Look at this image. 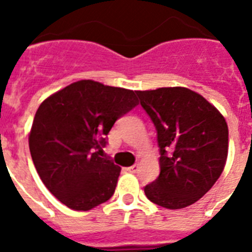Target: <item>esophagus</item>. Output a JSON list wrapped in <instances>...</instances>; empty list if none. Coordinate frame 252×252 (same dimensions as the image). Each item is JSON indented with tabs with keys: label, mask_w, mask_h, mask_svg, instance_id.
Segmentation results:
<instances>
[{
	"label": "esophagus",
	"mask_w": 252,
	"mask_h": 252,
	"mask_svg": "<svg viewBox=\"0 0 252 252\" xmlns=\"http://www.w3.org/2000/svg\"><path fill=\"white\" fill-rule=\"evenodd\" d=\"M126 170H128V171H129V172H137V170H138V165L130 166V167H128V168H126Z\"/></svg>",
	"instance_id": "obj_1"
}]
</instances>
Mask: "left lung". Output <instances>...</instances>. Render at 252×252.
<instances>
[{
  "label": "left lung",
  "mask_w": 252,
  "mask_h": 252,
  "mask_svg": "<svg viewBox=\"0 0 252 252\" xmlns=\"http://www.w3.org/2000/svg\"><path fill=\"white\" fill-rule=\"evenodd\" d=\"M152 119L159 148L161 172L145 186L146 197L167 209L196 203L222 174L229 129L215 106L186 87L136 91Z\"/></svg>",
  "instance_id": "8db88e82"
}]
</instances>
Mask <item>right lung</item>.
<instances>
[{
	"label": "right lung",
	"mask_w": 252,
	"mask_h": 252,
	"mask_svg": "<svg viewBox=\"0 0 252 252\" xmlns=\"http://www.w3.org/2000/svg\"><path fill=\"white\" fill-rule=\"evenodd\" d=\"M134 91L82 80L37 108L29 145L44 186L74 211H90L114 195L120 170L99 157L115 122L137 106Z\"/></svg>",
	"instance_id": "right-lung-1"
}]
</instances>
